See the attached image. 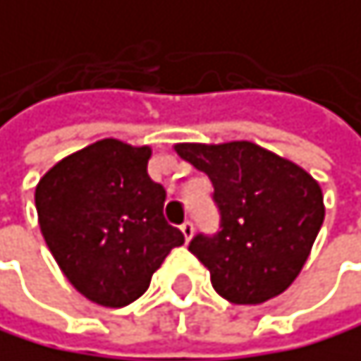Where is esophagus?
<instances>
[{"instance_id":"34e87169","label":"esophagus","mask_w":361,"mask_h":361,"mask_svg":"<svg viewBox=\"0 0 361 361\" xmlns=\"http://www.w3.org/2000/svg\"><path fill=\"white\" fill-rule=\"evenodd\" d=\"M180 231H183V235H185V240L190 243V240H192V235H194V223H192V220H185V223L180 225Z\"/></svg>"}]
</instances>
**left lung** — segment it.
Returning a JSON list of instances; mask_svg holds the SVG:
<instances>
[{"label":"left lung","instance_id":"8db88e82","mask_svg":"<svg viewBox=\"0 0 361 361\" xmlns=\"http://www.w3.org/2000/svg\"><path fill=\"white\" fill-rule=\"evenodd\" d=\"M178 157L204 171L220 212L216 235H194L190 251L233 305H262L286 291L324 223L317 180L295 163L249 141L178 143Z\"/></svg>","mask_w":361,"mask_h":361}]
</instances>
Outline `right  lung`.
<instances>
[{"mask_svg": "<svg viewBox=\"0 0 361 361\" xmlns=\"http://www.w3.org/2000/svg\"><path fill=\"white\" fill-rule=\"evenodd\" d=\"M147 145L103 138L50 167L35 190L39 227L75 289L101 307L141 298L185 235L163 216L165 190L147 176Z\"/></svg>", "mask_w": 361, "mask_h": 361, "instance_id": "right-lung-1", "label": "right lung"}]
</instances>
